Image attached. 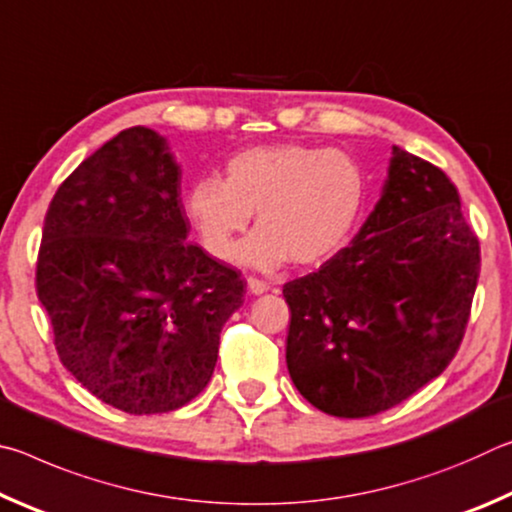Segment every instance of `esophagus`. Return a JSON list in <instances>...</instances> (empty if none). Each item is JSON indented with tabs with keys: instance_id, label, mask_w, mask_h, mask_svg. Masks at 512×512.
I'll use <instances>...</instances> for the list:
<instances>
[{
	"instance_id": "obj_1",
	"label": "esophagus",
	"mask_w": 512,
	"mask_h": 512,
	"mask_svg": "<svg viewBox=\"0 0 512 512\" xmlns=\"http://www.w3.org/2000/svg\"><path fill=\"white\" fill-rule=\"evenodd\" d=\"M246 282H248V289H250V293H255V296H259V293H266V291H268V284H266L264 280H259V277H253V275H250Z\"/></svg>"
}]
</instances>
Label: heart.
<instances>
[{"mask_svg": "<svg viewBox=\"0 0 512 512\" xmlns=\"http://www.w3.org/2000/svg\"><path fill=\"white\" fill-rule=\"evenodd\" d=\"M368 176L350 153L309 144L253 146L225 162V178H201L187 189L185 210L203 248L228 259L257 210L259 228L239 259L273 268L291 259L318 266L359 228Z\"/></svg>", "mask_w": 512, "mask_h": 512, "instance_id": "1", "label": "heart"}]
</instances>
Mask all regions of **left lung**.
<instances>
[{"label":"left lung","instance_id":"left-lung-1","mask_svg":"<svg viewBox=\"0 0 512 512\" xmlns=\"http://www.w3.org/2000/svg\"><path fill=\"white\" fill-rule=\"evenodd\" d=\"M479 271V237L452 180L393 146L359 235L282 289L300 395L336 418H368L420 391L461 348Z\"/></svg>","mask_w":512,"mask_h":512}]
</instances>
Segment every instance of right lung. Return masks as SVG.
Returning a JSON list of instances; mask_svg holds the SVG:
<instances>
[{
	"instance_id": "1",
	"label": "right lung",
	"mask_w": 512,
	"mask_h": 512,
	"mask_svg": "<svg viewBox=\"0 0 512 512\" xmlns=\"http://www.w3.org/2000/svg\"><path fill=\"white\" fill-rule=\"evenodd\" d=\"M187 235L180 169L146 126L85 158L49 203L38 300L60 363L119 411L192 402L212 377L225 320L244 305L237 268Z\"/></svg>"
}]
</instances>
